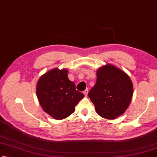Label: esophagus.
<instances>
[{
	"instance_id": "34e87169",
	"label": "esophagus",
	"mask_w": 157,
	"mask_h": 157,
	"mask_svg": "<svg viewBox=\"0 0 157 157\" xmlns=\"http://www.w3.org/2000/svg\"><path fill=\"white\" fill-rule=\"evenodd\" d=\"M88 93V89H86V90L84 91V94L85 95V97H87Z\"/></svg>"
}]
</instances>
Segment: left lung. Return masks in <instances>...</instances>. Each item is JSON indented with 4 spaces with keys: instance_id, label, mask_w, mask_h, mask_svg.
<instances>
[{
    "instance_id": "1",
    "label": "left lung",
    "mask_w": 157,
    "mask_h": 157,
    "mask_svg": "<svg viewBox=\"0 0 157 157\" xmlns=\"http://www.w3.org/2000/svg\"><path fill=\"white\" fill-rule=\"evenodd\" d=\"M133 94V82L124 71L106 64L97 71V82L88 93L97 113L113 120L125 112Z\"/></svg>"
}]
</instances>
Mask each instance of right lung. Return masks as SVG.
I'll return each instance as SVG.
<instances>
[{
	"mask_svg": "<svg viewBox=\"0 0 157 157\" xmlns=\"http://www.w3.org/2000/svg\"><path fill=\"white\" fill-rule=\"evenodd\" d=\"M68 70L54 68L42 75L36 84V93L44 111L56 120H63L75 112V105L84 97L76 90L68 78Z\"/></svg>",
	"mask_w": 157,
	"mask_h": 157,
	"instance_id": "add662e5",
	"label": "right lung"
}]
</instances>
